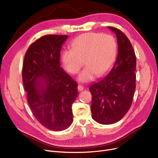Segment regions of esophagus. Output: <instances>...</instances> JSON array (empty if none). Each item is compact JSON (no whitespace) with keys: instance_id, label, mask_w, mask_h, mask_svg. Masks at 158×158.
Segmentation results:
<instances>
[{"instance_id":"1","label":"esophagus","mask_w":158,"mask_h":158,"mask_svg":"<svg viewBox=\"0 0 158 158\" xmlns=\"http://www.w3.org/2000/svg\"><path fill=\"white\" fill-rule=\"evenodd\" d=\"M77 89H78V90L79 91H82L84 89V86H82V85H78V86H77Z\"/></svg>"}]
</instances>
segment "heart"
<instances>
[{
    "mask_svg": "<svg viewBox=\"0 0 158 158\" xmlns=\"http://www.w3.org/2000/svg\"><path fill=\"white\" fill-rule=\"evenodd\" d=\"M70 48L61 52L64 69L75 74L84 62L86 66L81 72L79 79L89 81L94 78L95 74L102 76L110 69L117 56V43L111 35L87 32L75 38Z\"/></svg>",
    "mask_w": 158,
    "mask_h": 158,
    "instance_id": "heart-1",
    "label": "heart"
}]
</instances>
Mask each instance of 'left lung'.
Instances as JSON below:
<instances>
[{
	"instance_id": "left-lung-1",
	"label": "left lung",
	"mask_w": 158,
	"mask_h": 158,
	"mask_svg": "<svg viewBox=\"0 0 158 158\" xmlns=\"http://www.w3.org/2000/svg\"><path fill=\"white\" fill-rule=\"evenodd\" d=\"M117 38L118 55L108 74L90 86L92 118L101 124L121 120L130 109L136 88V59L129 40L120 29L108 27Z\"/></svg>"
}]
</instances>
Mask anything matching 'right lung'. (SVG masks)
<instances>
[{"instance_id": "obj_1", "label": "right lung", "mask_w": 158, "mask_h": 158, "mask_svg": "<svg viewBox=\"0 0 158 158\" xmlns=\"http://www.w3.org/2000/svg\"><path fill=\"white\" fill-rule=\"evenodd\" d=\"M67 35L41 36L24 56L22 80L31 110L45 127L67 129L73 122L72 105L78 95L77 84L60 66V51Z\"/></svg>"}]
</instances>
